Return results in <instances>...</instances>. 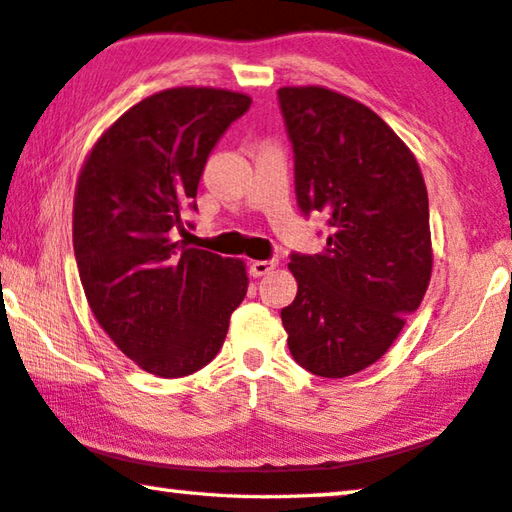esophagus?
I'll list each match as a JSON object with an SVG mask.
<instances>
[{"instance_id": "1", "label": "esophagus", "mask_w": 512, "mask_h": 512, "mask_svg": "<svg viewBox=\"0 0 512 512\" xmlns=\"http://www.w3.org/2000/svg\"><path fill=\"white\" fill-rule=\"evenodd\" d=\"M279 265V261H251V265H249V274L251 276H265V274H270L274 267Z\"/></svg>"}]
</instances>
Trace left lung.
Segmentation results:
<instances>
[{"mask_svg":"<svg viewBox=\"0 0 512 512\" xmlns=\"http://www.w3.org/2000/svg\"><path fill=\"white\" fill-rule=\"evenodd\" d=\"M306 213L330 224L315 256L292 254L297 299L281 310L294 360L346 378L389 351L418 310L434 249L414 152L371 107L321 85L281 87Z\"/></svg>","mask_w":512,"mask_h":512,"instance_id":"left-lung-1","label":"left lung"}]
</instances>
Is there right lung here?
I'll list each match as a JSON object with an SVG mask.
<instances>
[{
  "mask_svg": "<svg viewBox=\"0 0 512 512\" xmlns=\"http://www.w3.org/2000/svg\"><path fill=\"white\" fill-rule=\"evenodd\" d=\"M247 94L173 87L123 112L87 152L74 193V251L89 308L123 355L184 378L222 348L247 265L173 238L206 157Z\"/></svg>",
  "mask_w": 512,
  "mask_h": 512,
  "instance_id": "right-lung-1",
  "label": "right lung"
}]
</instances>
